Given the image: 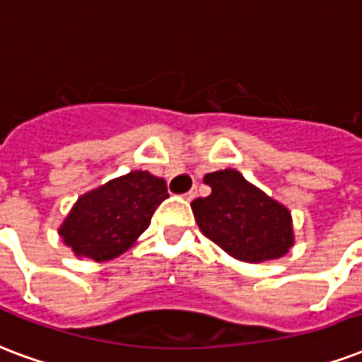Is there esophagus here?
<instances>
[{"instance_id": "obj_1", "label": "esophagus", "mask_w": 362, "mask_h": 362, "mask_svg": "<svg viewBox=\"0 0 362 362\" xmlns=\"http://www.w3.org/2000/svg\"><path fill=\"white\" fill-rule=\"evenodd\" d=\"M194 197H197V189H191L189 192H185V198H187V200H192Z\"/></svg>"}]
</instances>
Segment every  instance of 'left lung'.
Listing matches in <instances>:
<instances>
[{"instance_id":"1","label":"left lung","mask_w":362,"mask_h":362,"mask_svg":"<svg viewBox=\"0 0 362 362\" xmlns=\"http://www.w3.org/2000/svg\"><path fill=\"white\" fill-rule=\"evenodd\" d=\"M211 194L191 204L198 227L227 254L248 263L276 259L294 246L288 208L248 183L236 170L206 173Z\"/></svg>"}]
</instances>
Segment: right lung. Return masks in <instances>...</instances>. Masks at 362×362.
<instances>
[{
  "mask_svg": "<svg viewBox=\"0 0 362 362\" xmlns=\"http://www.w3.org/2000/svg\"><path fill=\"white\" fill-rule=\"evenodd\" d=\"M168 197L164 179L148 171H129L81 194L59 235L78 257L108 262L132 248Z\"/></svg>",
  "mask_w": 362,
  "mask_h": 362,
  "instance_id": "add662e5",
  "label": "right lung"
}]
</instances>
